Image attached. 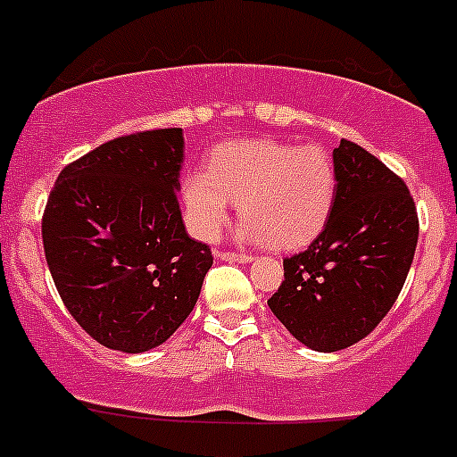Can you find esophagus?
Here are the masks:
<instances>
[{
	"label": "esophagus",
	"mask_w": 457,
	"mask_h": 457,
	"mask_svg": "<svg viewBox=\"0 0 457 457\" xmlns=\"http://www.w3.org/2000/svg\"><path fill=\"white\" fill-rule=\"evenodd\" d=\"M216 256L223 261H229V263H250V254H241V252H216Z\"/></svg>",
	"instance_id": "esophagus-1"
}]
</instances>
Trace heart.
I'll use <instances>...</instances> for the list:
<instances>
[{"label":"heart","mask_w":457,"mask_h":457,"mask_svg":"<svg viewBox=\"0 0 457 457\" xmlns=\"http://www.w3.org/2000/svg\"><path fill=\"white\" fill-rule=\"evenodd\" d=\"M337 174L321 147H296L272 138L234 140L216 149L210 170L183 179L189 229L212 241L238 201V238L270 241L296 250L317 237L330 219Z\"/></svg>","instance_id":"1"}]
</instances>
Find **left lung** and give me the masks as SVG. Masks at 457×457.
I'll list each match as a JSON object with an SVG mask.
<instances>
[{
    "mask_svg": "<svg viewBox=\"0 0 457 457\" xmlns=\"http://www.w3.org/2000/svg\"><path fill=\"white\" fill-rule=\"evenodd\" d=\"M337 196L308 250L283 261L268 299L303 346L335 353L364 339L395 303L418 245V212L404 180L351 140L332 152Z\"/></svg>",
    "mask_w": 457,
    "mask_h": 457,
    "instance_id": "1",
    "label": "left lung"
}]
</instances>
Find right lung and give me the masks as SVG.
I'll return each instance as SVG.
<instances>
[{
    "label": "right lung",
    "mask_w": 457,
    "mask_h": 457,
    "mask_svg": "<svg viewBox=\"0 0 457 457\" xmlns=\"http://www.w3.org/2000/svg\"><path fill=\"white\" fill-rule=\"evenodd\" d=\"M183 158V129L122 136L64 167L48 196L42 241L53 281L71 317L111 351L165 344L212 268L176 198Z\"/></svg>",
    "instance_id": "obj_1"
}]
</instances>
